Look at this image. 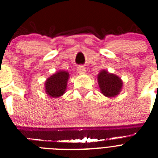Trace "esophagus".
I'll list each match as a JSON object with an SVG mask.
<instances>
[{"instance_id":"1","label":"esophagus","mask_w":158,"mask_h":158,"mask_svg":"<svg viewBox=\"0 0 158 158\" xmlns=\"http://www.w3.org/2000/svg\"><path fill=\"white\" fill-rule=\"evenodd\" d=\"M77 71H78L79 74H84L85 71H86V69H85V67L84 65H79L77 68Z\"/></svg>"}]
</instances>
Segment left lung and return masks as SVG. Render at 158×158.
<instances>
[{"label": "left lung", "instance_id": "obj_1", "mask_svg": "<svg viewBox=\"0 0 158 158\" xmlns=\"http://www.w3.org/2000/svg\"><path fill=\"white\" fill-rule=\"evenodd\" d=\"M98 82L101 93L108 98L115 97L122 89L123 82L120 78L104 69L98 75Z\"/></svg>", "mask_w": 158, "mask_h": 158}]
</instances>
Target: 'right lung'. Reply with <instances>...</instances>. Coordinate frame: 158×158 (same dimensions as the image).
I'll list each match as a JSON object with an SVG mask.
<instances>
[{"mask_svg": "<svg viewBox=\"0 0 158 158\" xmlns=\"http://www.w3.org/2000/svg\"><path fill=\"white\" fill-rule=\"evenodd\" d=\"M69 74L60 70L48 78L45 82V92L51 98H59L65 93Z\"/></svg>", "mask_w": 158, "mask_h": 158, "instance_id": "right-lung-1", "label": "right lung"}]
</instances>
